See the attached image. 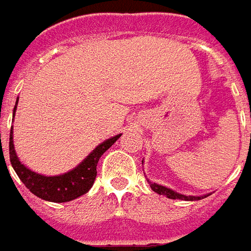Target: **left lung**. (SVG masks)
Listing matches in <instances>:
<instances>
[{
    "label": "left lung",
    "instance_id": "left-lung-1",
    "mask_svg": "<svg viewBox=\"0 0 251 251\" xmlns=\"http://www.w3.org/2000/svg\"><path fill=\"white\" fill-rule=\"evenodd\" d=\"M148 183H150L151 188L158 193V194H162V196H166L168 198H172V200H186V201H196V200H201V197H194V196H184V194H180L177 191L172 190V188L165 187V186H160L158 183H152L150 178H148ZM204 197H208V196H204Z\"/></svg>",
    "mask_w": 251,
    "mask_h": 251
}]
</instances>
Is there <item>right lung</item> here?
Returning a JSON list of instances; mask_svg holds the SVG:
<instances>
[{"instance_id": "1", "label": "right lung", "mask_w": 251, "mask_h": 251, "mask_svg": "<svg viewBox=\"0 0 251 251\" xmlns=\"http://www.w3.org/2000/svg\"><path fill=\"white\" fill-rule=\"evenodd\" d=\"M18 100H16V104H18ZM16 104L14 107V117L15 111H16ZM12 134H14V131L11 127L9 159H11L12 168L16 172V175L19 176L21 181L26 186V188L30 190V193H33L36 197L46 200V201H51V202H67V201H73L75 198L86 194L91 190V187L93 186V181L96 178V173H98L96 166H98V162L100 159V156L121 137V134H119L116 137H111L104 142H101L100 145H98L73 170L63 173V175H57V176H44V175H39L36 172H32L30 169L26 168L19 160L16 152H15L14 135Z\"/></svg>"}]
</instances>
